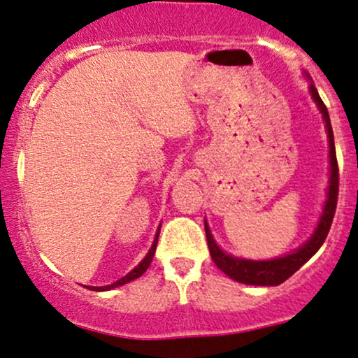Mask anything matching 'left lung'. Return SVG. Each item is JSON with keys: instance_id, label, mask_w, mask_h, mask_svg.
I'll return each mask as SVG.
<instances>
[{"instance_id": "obj_1", "label": "left lung", "mask_w": 358, "mask_h": 358, "mask_svg": "<svg viewBox=\"0 0 358 358\" xmlns=\"http://www.w3.org/2000/svg\"><path fill=\"white\" fill-rule=\"evenodd\" d=\"M310 94H312L313 101H315L317 108L320 110L324 116L327 136H329V158H330V178L329 188H327V200L324 203V212L320 215V220L313 231L312 236L305 242L302 247H299L294 252L287 253V255L272 258V260H247V258H238L230 255V253L223 252L215 242L212 231H210L208 223L205 220V234L206 242H208L210 255L215 265L222 270L223 273L228 275L235 282L245 283V285H260V287H275L290 278L296 270L312 258L318 252L325 242L327 235H329L331 220H334L335 208H337V196H338V165H337V153H335L334 143V131H331L330 116L327 111V106L322 101L320 94L317 88L310 81Z\"/></svg>"}]
</instances>
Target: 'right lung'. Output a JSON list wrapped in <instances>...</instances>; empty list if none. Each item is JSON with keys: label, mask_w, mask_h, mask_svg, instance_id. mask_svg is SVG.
<instances>
[{"label": "right lung", "mask_w": 358, "mask_h": 358, "mask_svg": "<svg viewBox=\"0 0 358 358\" xmlns=\"http://www.w3.org/2000/svg\"><path fill=\"white\" fill-rule=\"evenodd\" d=\"M158 235H160V227H158V230H157V235H155V240H153V243H152V248L148 250V253H146V257L143 258V260L140 262V264H138V265L135 266V268L131 270L130 273H128V275H124L123 278H120L118 282L111 283V285H105V287H88L90 290H96V292H105V290H111V288L122 287V285H124V283H128V282H131V280H135V278H138V277H141V275H143V273L146 272V268H148L150 264H152V260H153V255H155V250H157V243H158Z\"/></svg>", "instance_id": "obj_1"}]
</instances>
